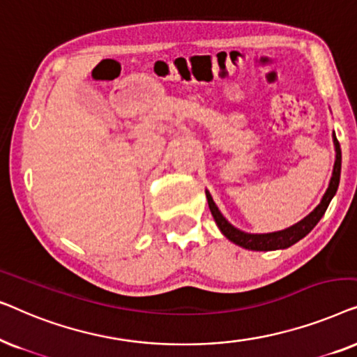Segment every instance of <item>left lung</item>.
<instances>
[{"mask_svg": "<svg viewBox=\"0 0 357 357\" xmlns=\"http://www.w3.org/2000/svg\"><path fill=\"white\" fill-rule=\"evenodd\" d=\"M333 143H335V151H336V159L333 165V174H331V178H330V185L328 188H326L320 204L309 214V216H305L302 221L294 224V226L282 229V231L270 232V234H248V232L241 231V229L234 227L232 224L222 216L221 211H219L216 206V203L213 202V197L206 190L209 209H211V214L214 221L218 224L219 231H221L229 241L234 242L238 247L248 248V250H263V252L278 250V248H287L294 245L296 242H299L301 238H304L307 234L317 226V222L320 221L321 216H324L326 208H328V204L331 202V198L335 197L336 190H338L340 174H341V149L335 133H333Z\"/></svg>", "mask_w": 357, "mask_h": 357, "instance_id": "8db88e82", "label": "left lung"}]
</instances>
